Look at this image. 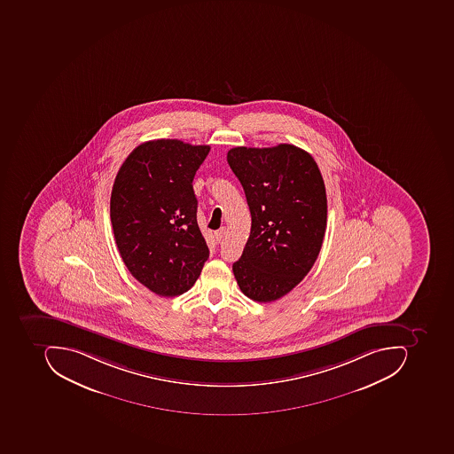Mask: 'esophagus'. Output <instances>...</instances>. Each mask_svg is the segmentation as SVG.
Masks as SVG:
<instances>
[{"label":"esophagus","instance_id":"34e87169","mask_svg":"<svg viewBox=\"0 0 454 454\" xmlns=\"http://www.w3.org/2000/svg\"><path fill=\"white\" fill-rule=\"evenodd\" d=\"M225 228H221L218 229V231H214V236H215V240L218 241V243H221V241H223V239L225 238Z\"/></svg>","mask_w":454,"mask_h":454}]
</instances>
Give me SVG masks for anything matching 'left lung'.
<instances>
[{"label":"left lung","mask_w":454,"mask_h":454,"mask_svg":"<svg viewBox=\"0 0 454 454\" xmlns=\"http://www.w3.org/2000/svg\"><path fill=\"white\" fill-rule=\"evenodd\" d=\"M226 158L252 218L233 274L247 297L274 301L302 281L319 255L327 221L324 178L311 154L286 143L234 147Z\"/></svg>","instance_id":"obj_1"}]
</instances>
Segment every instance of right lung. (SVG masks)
<instances>
[{
    "instance_id": "obj_1",
    "label": "right lung",
    "mask_w": 454,
    "mask_h": 454,
    "mask_svg": "<svg viewBox=\"0 0 454 454\" xmlns=\"http://www.w3.org/2000/svg\"><path fill=\"white\" fill-rule=\"evenodd\" d=\"M210 145L150 140L128 155L110 196V221L129 273L158 296L190 291L208 259L192 181Z\"/></svg>"
}]
</instances>
